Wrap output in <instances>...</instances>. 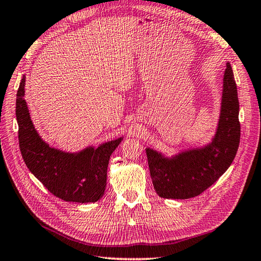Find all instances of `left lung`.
<instances>
[{
	"label": "left lung",
	"instance_id": "left-lung-1",
	"mask_svg": "<svg viewBox=\"0 0 261 261\" xmlns=\"http://www.w3.org/2000/svg\"><path fill=\"white\" fill-rule=\"evenodd\" d=\"M240 102L232 66L227 62L223 77L221 114L212 142L172 158L146 148L154 189L166 199L199 196L224 174L234 161L241 139Z\"/></svg>",
	"mask_w": 261,
	"mask_h": 261
}]
</instances>
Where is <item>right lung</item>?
<instances>
[{
    "instance_id": "obj_1",
    "label": "right lung",
    "mask_w": 261,
    "mask_h": 261,
    "mask_svg": "<svg viewBox=\"0 0 261 261\" xmlns=\"http://www.w3.org/2000/svg\"><path fill=\"white\" fill-rule=\"evenodd\" d=\"M25 75L16 94V119L21 156L28 169L52 195L70 202H96L106 189L110 155L122 138L88 146L79 153L51 147L40 138L29 116L25 96Z\"/></svg>"
}]
</instances>
